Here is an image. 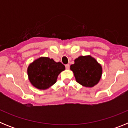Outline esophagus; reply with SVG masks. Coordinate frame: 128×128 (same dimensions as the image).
Listing matches in <instances>:
<instances>
[{
    "label": "esophagus",
    "mask_w": 128,
    "mask_h": 128,
    "mask_svg": "<svg viewBox=\"0 0 128 128\" xmlns=\"http://www.w3.org/2000/svg\"><path fill=\"white\" fill-rule=\"evenodd\" d=\"M65 67H66V69L68 70L70 68V65L69 64H67V65H65Z\"/></svg>",
    "instance_id": "1"
}]
</instances>
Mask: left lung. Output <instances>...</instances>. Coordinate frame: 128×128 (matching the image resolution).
<instances>
[{
	"instance_id": "obj_1",
	"label": "left lung",
	"mask_w": 128,
	"mask_h": 128,
	"mask_svg": "<svg viewBox=\"0 0 128 128\" xmlns=\"http://www.w3.org/2000/svg\"><path fill=\"white\" fill-rule=\"evenodd\" d=\"M76 81L82 86L92 88L98 84L102 74V68L90 55L80 56L70 65Z\"/></svg>"
}]
</instances>
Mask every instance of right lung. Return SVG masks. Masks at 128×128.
Segmentation results:
<instances>
[{
    "instance_id": "obj_1",
    "label": "right lung",
    "mask_w": 128,
    "mask_h": 128,
    "mask_svg": "<svg viewBox=\"0 0 128 128\" xmlns=\"http://www.w3.org/2000/svg\"><path fill=\"white\" fill-rule=\"evenodd\" d=\"M65 69L61 62H56L48 57H40L29 64L27 72L28 79L34 87L47 90L56 83L58 75Z\"/></svg>"
}]
</instances>
